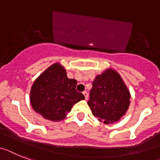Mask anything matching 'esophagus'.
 Wrapping results in <instances>:
<instances>
[{
    "label": "esophagus",
    "mask_w": 160,
    "mask_h": 160,
    "mask_svg": "<svg viewBox=\"0 0 160 160\" xmlns=\"http://www.w3.org/2000/svg\"><path fill=\"white\" fill-rule=\"evenodd\" d=\"M83 94H84V98H85V100H87V99H88V92H87L86 91H84V92H83Z\"/></svg>",
    "instance_id": "1"
}]
</instances>
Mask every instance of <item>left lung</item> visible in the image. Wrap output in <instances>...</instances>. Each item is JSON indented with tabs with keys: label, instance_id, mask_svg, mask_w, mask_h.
I'll use <instances>...</instances> for the list:
<instances>
[{
	"label": "left lung",
	"instance_id": "left-lung-1",
	"mask_svg": "<svg viewBox=\"0 0 160 160\" xmlns=\"http://www.w3.org/2000/svg\"><path fill=\"white\" fill-rule=\"evenodd\" d=\"M88 107L92 115L106 124L119 121L130 104V92L116 71L108 68L92 82Z\"/></svg>",
	"mask_w": 160,
	"mask_h": 160
}]
</instances>
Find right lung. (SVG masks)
<instances>
[{"mask_svg": "<svg viewBox=\"0 0 160 160\" xmlns=\"http://www.w3.org/2000/svg\"><path fill=\"white\" fill-rule=\"evenodd\" d=\"M77 81L69 79L60 63L53 64L39 76L32 84L30 102L36 112L45 119L60 121L66 118L74 104L84 100L76 91Z\"/></svg>", "mask_w": 160, "mask_h": 160, "instance_id": "1", "label": "right lung"}]
</instances>
